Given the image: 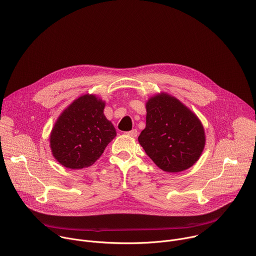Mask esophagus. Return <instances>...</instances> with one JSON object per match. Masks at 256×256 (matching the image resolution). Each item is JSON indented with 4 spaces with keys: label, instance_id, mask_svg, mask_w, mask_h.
<instances>
[{
    "label": "esophagus",
    "instance_id": "1",
    "mask_svg": "<svg viewBox=\"0 0 256 256\" xmlns=\"http://www.w3.org/2000/svg\"><path fill=\"white\" fill-rule=\"evenodd\" d=\"M126 135H128L130 137H136L137 136V130L133 129L131 131H128V132H126Z\"/></svg>",
    "mask_w": 256,
    "mask_h": 256
}]
</instances>
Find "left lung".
<instances>
[{
	"label": "left lung",
	"instance_id": "left-lung-1",
	"mask_svg": "<svg viewBox=\"0 0 256 256\" xmlns=\"http://www.w3.org/2000/svg\"><path fill=\"white\" fill-rule=\"evenodd\" d=\"M140 146L164 172L179 173L200 160L206 146L202 121L175 96L160 92L148 98Z\"/></svg>",
	"mask_w": 256,
	"mask_h": 256
}]
</instances>
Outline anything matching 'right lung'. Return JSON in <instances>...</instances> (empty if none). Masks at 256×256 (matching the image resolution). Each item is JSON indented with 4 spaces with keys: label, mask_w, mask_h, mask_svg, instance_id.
<instances>
[{
    "label": "right lung",
    "mask_w": 256,
    "mask_h": 256,
    "mask_svg": "<svg viewBox=\"0 0 256 256\" xmlns=\"http://www.w3.org/2000/svg\"><path fill=\"white\" fill-rule=\"evenodd\" d=\"M106 102L86 94L73 100L56 119L50 146L56 160L72 170L92 166L116 137L115 127L104 114Z\"/></svg>",
    "instance_id": "right-lung-1"
}]
</instances>
